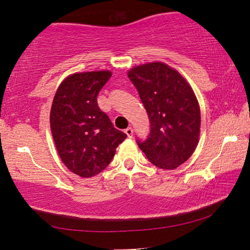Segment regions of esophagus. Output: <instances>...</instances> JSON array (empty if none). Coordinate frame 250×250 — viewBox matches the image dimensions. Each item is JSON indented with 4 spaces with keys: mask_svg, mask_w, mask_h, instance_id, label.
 <instances>
[{
    "mask_svg": "<svg viewBox=\"0 0 250 250\" xmlns=\"http://www.w3.org/2000/svg\"><path fill=\"white\" fill-rule=\"evenodd\" d=\"M125 132L126 135H128L129 138H132V135H133V129L131 128V126H129V128H126V129L125 130Z\"/></svg>",
    "mask_w": 250,
    "mask_h": 250,
    "instance_id": "obj_1",
    "label": "esophagus"
}]
</instances>
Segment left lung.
Masks as SVG:
<instances>
[{
	"mask_svg": "<svg viewBox=\"0 0 250 250\" xmlns=\"http://www.w3.org/2000/svg\"><path fill=\"white\" fill-rule=\"evenodd\" d=\"M150 120V133L137 140L152 164L173 170L195 151L201 110L192 87L175 69L163 62L135 66L128 73Z\"/></svg>",
	"mask_w": 250,
	"mask_h": 250,
	"instance_id": "8db88e82",
	"label": "left lung"
}]
</instances>
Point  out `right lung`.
<instances>
[{
    "label": "right lung",
    "mask_w": 250,
    "mask_h": 250,
    "mask_svg": "<svg viewBox=\"0 0 250 250\" xmlns=\"http://www.w3.org/2000/svg\"><path fill=\"white\" fill-rule=\"evenodd\" d=\"M111 71L77 73L59 84L50 109V130L62 163L82 177H91L111 162L126 134L117 130L97 104Z\"/></svg>",
    "instance_id": "1"
}]
</instances>
